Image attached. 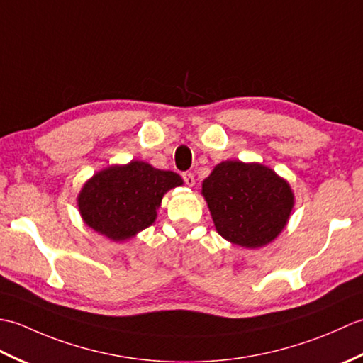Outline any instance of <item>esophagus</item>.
Returning <instances> with one entry per match:
<instances>
[{
	"label": "esophagus",
	"instance_id": "esophagus-1",
	"mask_svg": "<svg viewBox=\"0 0 363 363\" xmlns=\"http://www.w3.org/2000/svg\"><path fill=\"white\" fill-rule=\"evenodd\" d=\"M182 179H184V182L187 184L189 187H194L195 186V176L191 174V173H182Z\"/></svg>",
	"mask_w": 363,
	"mask_h": 363
}]
</instances>
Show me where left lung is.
Listing matches in <instances>:
<instances>
[{
	"label": "left lung",
	"instance_id": "8db88e82",
	"mask_svg": "<svg viewBox=\"0 0 363 363\" xmlns=\"http://www.w3.org/2000/svg\"><path fill=\"white\" fill-rule=\"evenodd\" d=\"M201 194L217 233L228 242L260 248L289 221L295 196L272 168L240 160L221 162L203 181Z\"/></svg>",
	"mask_w": 363,
	"mask_h": 363
}]
</instances>
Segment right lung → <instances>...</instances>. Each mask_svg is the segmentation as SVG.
Masks as SVG:
<instances>
[{"mask_svg": "<svg viewBox=\"0 0 363 363\" xmlns=\"http://www.w3.org/2000/svg\"><path fill=\"white\" fill-rule=\"evenodd\" d=\"M182 184L179 174L130 160L91 176L79 191L78 207L89 228L113 242H123L151 226L162 198Z\"/></svg>", "mask_w": 363, "mask_h": 363, "instance_id": "1", "label": "right lung"}]
</instances>
